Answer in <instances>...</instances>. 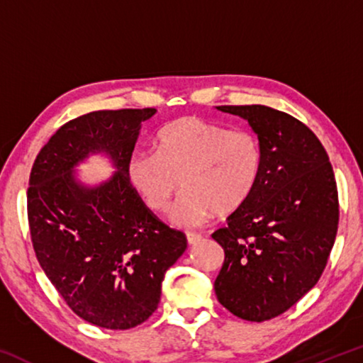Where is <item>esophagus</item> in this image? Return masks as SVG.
<instances>
[{
  "mask_svg": "<svg viewBox=\"0 0 363 363\" xmlns=\"http://www.w3.org/2000/svg\"><path fill=\"white\" fill-rule=\"evenodd\" d=\"M200 240H201L200 233H194V232H189V233H187V242H189V245H196V243H200Z\"/></svg>",
  "mask_w": 363,
  "mask_h": 363,
  "instance_id": "34e87169",
  "label": "esophagus"
}]
</instances>
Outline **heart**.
I'll list each match as a JSON object with an SVG mask.
<instances>
[{
    "instance_id": "heart-1",
    "label": "heart",
    "mask_w": 363,
    "mask_h": 363,
    "mask_svg": "<svg viewBox=\"0 0 363 363\" xmlns=\"http://www.w3.org/2000/svg\"><path fill=\"white\" fill-rule=\"evenodd\" d=\"M155 153H136L128 176L144 203L155 213L169 208L176 225L196 227L210 219L242 211L259 187L264 171L261 140L250 131H230L199 116L187 115L163 126Z\"/></svg>"
}]
</instances>
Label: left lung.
Masks as SVG:
<instances>
[{"instance_id": "8db88e82", "label": "left lung", "mask_w": 363, "mask_h": 363, "mask_svg": "<svg viewBox=\"0 0 363 363\" xmlns=\"http://www.w3.org/2000/svg\"><path fill=\"white\" fill-rule=\"evenodd\" d=\"M248 120L264 150L253 199L213 233L224 248L214 281L233 315L264 322L314 286L333 248L340 201L328 153L303 121L266 106H220Z\"/></svg>"}]
</instances>
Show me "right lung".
I'll return each instance as SVG.
<instances>
[{
    "label": "right lung",
    "mask_w": 363,
    "mask_h": 363,
    "mask_svg": "<svg viewBox=\"0 0 363 363\" xmlns=\"http://www.w3.org/2000/svg\"><path fill=\"white\" fill-rule=\"evenodd\" d=\"M155 108L97 110L67 121L40 150L30 173V238L41 269L67 306L107 330H130L157 311L164 272L187 248L181 230L160 220L128 176L140 123ZM119 168L97 189L71 168L89 151Z\"/></svg>",
    "instance_id": "add662e5"
}]
</instances>
